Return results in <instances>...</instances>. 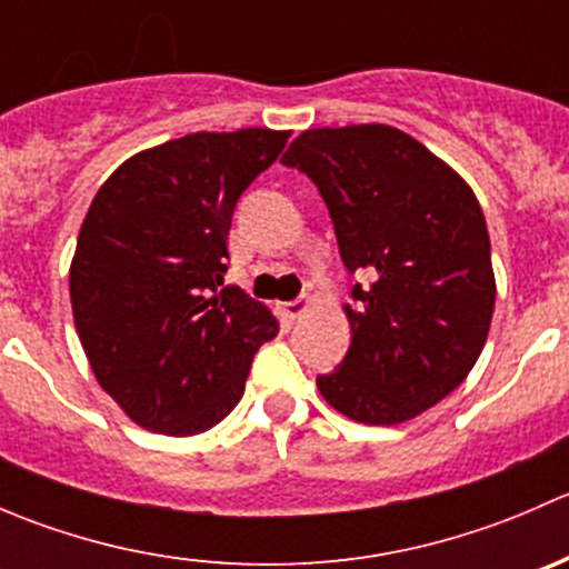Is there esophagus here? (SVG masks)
<instances>
[{"mask_svg": "<svg viewBox=\"0 0 569 569\" xmlns=\"http://www.w3.org/2000/svg\"><path fill=\"white\" fill-rule=\"evenodd\" d=\"M308 308H311V297H300V300H295V302H283V308H280V311H283V317L289 321H297L302 313L308 311Z\"/></svg>", "mask_w": 569, "mask_h": 569, "instance_id": "esophagus-1", "label": "esophagus"}]
</instances>
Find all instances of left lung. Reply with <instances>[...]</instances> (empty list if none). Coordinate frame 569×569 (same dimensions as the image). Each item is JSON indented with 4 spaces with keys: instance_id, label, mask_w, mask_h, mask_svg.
<instances>
[{
    "instance_id": "1",
    "label": "left lung",
    "mask_w": 569,
    "mask_h": 569,
    "mask_svg": "<svg viewBox=\"0 0 569 569\" xmlns=\"http://www.w3.org/2000/svg\"><path fill=\"white\" fill-rule=\"evenodd\" d=\"M280 162L317 183L343 267L366 278L321 396L352 421H410L460 386L490 332L496 274L473 189L382 123L308 129Z\"/></svg>"
}]
</instances>
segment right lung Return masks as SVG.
<instances>
[{"instance_id": "1", "label": "right lung", "mask_w": 569, "mask_h": 569, "mask_svg": "<svg viewBox=\"0 0 569 569\" xmlns=\"http://www.w3.org/2000/svg\"><path fill=\"white\" fill-rule=\"evenodd\" d=\"M291 131H198L126 159L101 183L71 261V306L96 380L151 432L198 435L239 405L278 319L222 286L231 217Z\"/></svg>"}]
</instances>
